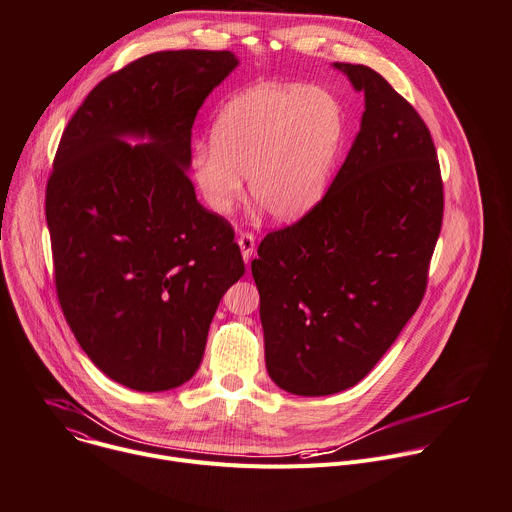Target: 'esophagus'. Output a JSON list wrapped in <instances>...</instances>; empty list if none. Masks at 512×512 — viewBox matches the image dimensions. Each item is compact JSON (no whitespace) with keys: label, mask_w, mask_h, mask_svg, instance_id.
I'll return each instance as SVG.
<instances>
[{"label":"esophagus","mask_w":512,"mask_h":512,"mask_svg":"<svg viewBox=\"0 0 512 512\" xmlns=\"http://www.w3.org/2000/svg\"><path fill=\"white\" fill-rule=\"evenodd\" d=\"M239 247H241V255H243V261L249 263L253 251H255V237L251 233H241L239 239H237Z\"/></svg>","instance_id":"obj_1"}]
</instances>
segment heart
I'll return each mask as SVG.
<instances>
[{
  "instance_id": "1",
  "label": "heart",
  "mask_w": 512,
  "mask_h": 512,
  "mask_svg": "<svg viewBox=\"0 0 512 512\" xmlns=\"http://www.w3.org/2000/svg\"><path fill=\"white\" fill-rule=\"evenodd\" d=\"M344 135L336 97L318 87L261 85L218 111L210 141L190 158L192 182L214 214L231 212L243 198L277 223H294L326 192Z\"/></svg>"
}]
</instances>
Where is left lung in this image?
<instances>
[{"label":"left lung","instance_id":"8db88e82","mask_svg":"<svg viewBox=\"0 0 512 512\" xmlns=\"http://www.w3.org/2000/svg\"><path fill=\"white\" fill-rule=\"evenodd\" d=\"M334 68L364 93L360 131L326 196L251 263L267 373L304 397L354 387L391 348L423 300L444 216L419 113L373 68Z\"/></svg>","mask_w":512,"mask_h":512}]
</instances>
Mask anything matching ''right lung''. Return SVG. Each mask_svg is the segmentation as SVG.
<instances>
[{
  "label": "right lung",
  "mask_w": 512,
  "mask_h": 512,
  "mask_svg": "<svg viewBox=\"0 0 512 512\" xmlns=\"http://www.w3.org/2000/svg\"><path fill=\"white\" fill-rule=\"evenodd\" d=\"M237 64L229 50L141 56L87 95L58 143L46 186L58 302L95 367L133 391L194 377L245 273L235 231L188 178L196 113Z\"/></svg>",
  "instance_id": "right-lung-1"
}]
</instances>
